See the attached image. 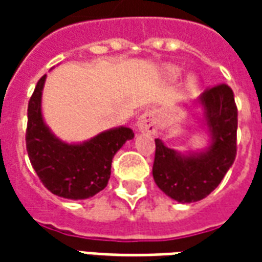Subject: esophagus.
Returning a JSON list of instances; mask_svg holds the SVG:
<instances>
[{"mask_svg":"<svg viewBox=\"0 0 262 262\" xmlns=\"http://www.w3.org/2000/svg\"><path fill=\"white\" fill-rule=\"evenodd\" d=\"M136 126H137L139 132L155 135L158 129H159V122H158V117H156L155 111L147 110L145 113H143L137 119Z\"/></svg>","mask_w":262,"mask_h":262,"instance_id":"34e87169","label":"esophagus"}]
</instances>
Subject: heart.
Returning <instances> with one entry per match:
<instances>
[{
  "label": "heart",
  "mask_w": 262,
  "mask_h": 262,
  "mask_svg": "<svg viewBox=\"0 0 262 262\" xmlns=\"http://www.w3.org/2000/svg\"><path fill=\"white\" fill-rule=\"evenodd\" d=\"M181 72H182L181 71V68L177 67V65H167V67L164 68V75L167 76L170 80L178 79L179 76H181ZM190 83H194V79H193V77L190 79Z\"/></svg>",
  "instance_id": "b5f03b06"
}]
</instances>
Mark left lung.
<instances>
[{
	"label": "left lung",
	"instance_id": "8db88e82",
	"mask_svg": "<svg viewBox=\"0 0 262 262\" xmlns=\"http://www.w3.org/2000/svg\"><path fill=\"white\" fill-rule=\"evenodd\" d=\"M209 136L208 147L186 154L155 140L152 175L160 190L178 203H195L219 186L236 155V110L234 92L226 84L207 90L195 100Z\"/></svg>",
	"mask_w": 262,
	"mask_h": 262
}]
</instances>
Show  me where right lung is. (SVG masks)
Wrapping results in <instances>:
<instances>
[{
    "mask_svg": "<svg viewBox=\"0 0 262 262\" xmlns=\"http://www.w3.org/2000/svg\"><path fill=\"white\" fill-rule=\"evenodd\" d=\"M47 76L39 80L28 103L27 152L39 179L55 195L69 200L90 199L107 186L111 162L127 140L130 127L100 132L83 143H67L46 125L42 114V92Z\"/></svg>",
    "mask_w": 262,
    "mask_h": 262,
    "instance_id": "right-lung-1",
    "label": "right lung"
}]
</instances>
